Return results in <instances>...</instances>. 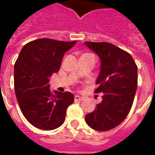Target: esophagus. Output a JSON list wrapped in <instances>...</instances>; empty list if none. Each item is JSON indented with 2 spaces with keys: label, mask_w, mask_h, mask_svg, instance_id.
Instances as JSON below:
<instances>
[{
  "label": "esophagus",
  "mask_w": 155,
  "mask_h": 155,
  "mask_svg": "<svg viewBox=\"0 0 155 155\" xmlns=\"http://www.w3.org/2000/svg\"><path fill=\"white\" fill-rule=\"evenodd\" d=\"M74 99H75L76 101H80L84 100V98L82 97V96H80V95H75V96H74Z\"/></svg>",
  "instance_id": "obj_1"
}]
</instances>
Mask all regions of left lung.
<instances>
[{
  "label": "left lung",
  "instance_id": "obj_1",
  "mask_svg": "<svg viewBox=\"0 0 155 155\" xmlns=\"http://www.w3.org/2000/svg\"><path fill=\"white\" fill-rule=\"evenodd\" d=\"M101 60V72L96 81V93L102 92V101L85 122L93 130L107 131L126 118L137 90V65L128 52L108 42H84Z\"/></svg>",
  "mask_w": 155,
  "mask_h": 155
}]
</instances>
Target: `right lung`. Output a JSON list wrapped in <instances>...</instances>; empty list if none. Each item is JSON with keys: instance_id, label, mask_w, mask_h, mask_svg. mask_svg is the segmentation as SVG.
<instances>
[{"instance_id": "add662e5", "label": "right lung", "mask_w": 155, "mask_h": 155, "mask_svg": "<svg viewBox=\"0 0 155 155\" xmlns=\"http://www.w3.org/2000/svg\"><path fill=\"white\" fill-rule=\"evenodd\" d=\"M77 41L64 42L42 38L25 45L14 67L16 99L22 114L32 125L44 130L57 129L74 102L71 92L50 89V77L61 67L64 53Z\"/></svg>"}]
</instances>
